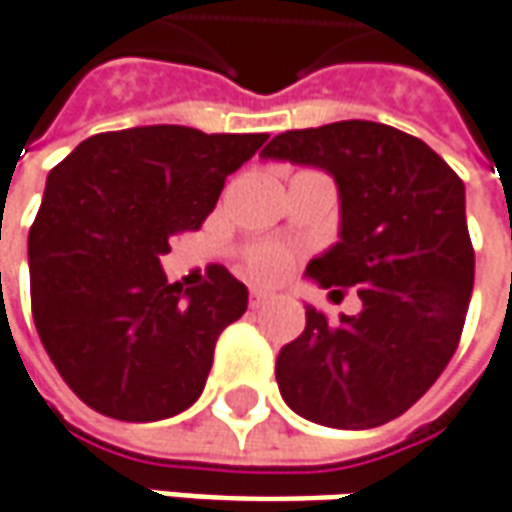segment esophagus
<instances>
[{"label":"esophagus","instance_id":"esophagus-1","mask_svg":"<svg viewBox=\"0 0 512 512\" xmlns=\"http://www.w3.org/2000/svg\"><path fill=\"white\" fill-rule=\"evenodd\" d=\"M269 300H272V295L263 292V289H252V292H249V306H252V309H260V306L269 303Z\"/></svg>","mask_w":512,"mask_h":512}]
</instances>
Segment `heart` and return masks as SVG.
I'll use <instances>...</instances> for the list:
<instances>
[{
	"label": "heart",
	"instance_id": "obj_1",
	"mask_svg": "<svg viewBox=\"0 0 512 512\" xmlns=\"http://www.w3.org/2000/svg\"><path fill=\"white\" fill-rule=\"evenodd\" d=\"M292 257H295V249L286 246V243H278V240H257V243L243 246L240 263H243V272L249 278L269 283V280H278L286 275V269L292 266Z\"/></svg>",
	"mask_w": 512,
	"mask_h": 512
}]
</instances>
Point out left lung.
Returning a JSON list of instances; mask_svg holds the SVG:
<instances>
[{
  "label": "left lung",
  "instance_id": "obj_1",
  "mask_svg": "<svg viewBox=\"0 0 512 512\" xmlns=\"http://www.w3.org/2000/svg\"><path fill=\"white\" fill-rule=\"evenodd\" d=\"M263 157L335 177L341 240L306 275L364 303L338 323L306 306L278 355L280 395L323 427H381L433 387L461 338L476 275L464 183L424 140L367 120L283 131Z\"/></svg>",
  "mask_w": 512,
  "mask_h": 512
}]
</instances>
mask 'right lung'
<instances>
[{"instance_id":"obj_1","label":"right lung","mask_w":512,"mask_h":512,"mask_svg":"<svg viewBox=\"0 0 512 512\" xmlns=\"http://www.w3.org/2000/svg\"><path fill=\"white\" fill-rule=\"evenodd\" d=\"M269 134L186 125L105 131L51 168L28 234L31 312L62 381L108 418L160 421L206 387L220 332L249 303L226 266L168 283L160 257L197 232Z\"/></svg>"}]
</instances>
